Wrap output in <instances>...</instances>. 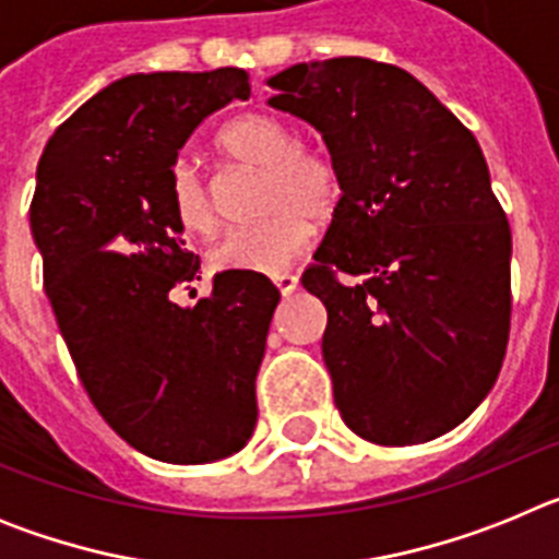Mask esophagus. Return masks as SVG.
I'll use <instances>...</instances> for the list:
<instances>
[{
	"label": "esophagus",
	"mask_w": 559,
	"mask_h": 559,
	"mask_svg": "<svg viewBox=\"0 0 559 559\" xmlns=\"http://www.w3.org/2000/svg\"><path fill=\"white\" fill-rule=\"evenodd\" d=\"M274 285L280 288V294L290 296L296 290V285H299V280L294 274H288V271H280V274H274Z\"/></svg>",
	"instance_id": "34e87169"
}]
</instances>
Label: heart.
I'll return each instance as SVG.
<instances>
[{
  "instance_id": "obj_1",
  "label": "heart",
  "mask_w": 559,
  "mask_h": 559,
  "mask_svg": "<svg viewBox=\"0 0 559 559\" xmlns=\"http://www.w3.org/2000/svg\"><path fill=\"white\" fill-rule=\"evenodd\" d=\"M218 145L226 156L263 167L257 210L263 218L226 231L212 260L226 271L274 274L302 254L313 235V221L333 215L341 201L338 167L322 151L299 145L294 128L274 114H243L221 131ZM173 218L187 231L212 235L221 224L218 201L190 159L173 165Z\"/></svg>"
}]
</instances>
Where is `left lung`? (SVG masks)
<instances>
[{"mask_svg": "<svg viewBox=\"0 0 559 559\" xmlns=\"http://www.w3.org/2000/svg\"><path fill=\"white\" fill-rule=\"evenodd\" d=\"M265 83L271 108L322 133L341 176L302 276L328 308L341 417L374 445L453 431L501 372L512 308L510 224L476 136L392 63L328 58Z\"/></svg>", "mask_w": 559, "mask_h": 559, "instance_id": "1", "label": "left lung"}]
</instances>
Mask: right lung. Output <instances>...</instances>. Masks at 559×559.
Instances as JSON below:
<instances>
[{
	"label": "right lung",
	"instance_id": "1",
	"mask_svg": "<svg viewBox=\"0 0 559 559\" xmlns=\"http://www.w3.org/2000/svg\"><path fill=\"white\" fill-rule=\"evenodd\" d=\"M249 95L235 67L126 75L56 128L38 159L29 231L69 355L108 426L159 462H218L257 426L280 290L254 271H221L199 305L173 302L201 260L167 192L192 131Z\"/></svg>",
	"mask_w": 559,
	"mask_h": 559
}]
</instances>
